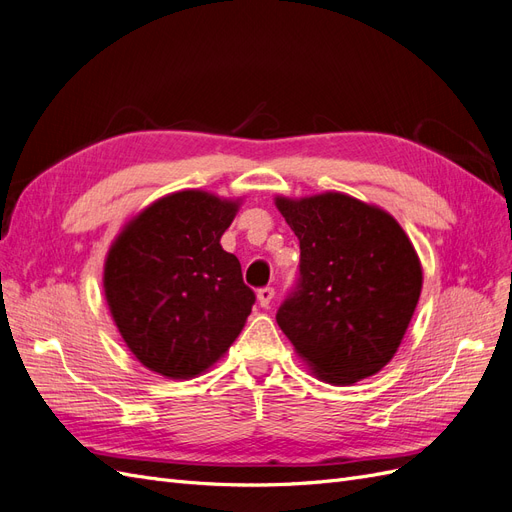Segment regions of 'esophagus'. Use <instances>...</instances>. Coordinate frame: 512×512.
<instances>
[{
  "label": "esophagus",
  "mask_w": 512,
  "mask_h": 512,
  "mask_svg": "<svg viewBox=\"0 0 512 512\" xmlns=\"http://www.w3.org/2000/svg\"><path fill=\"white\" fill-rule=\"evenodd\" d=\"M273 297H275V290H273L271 286L258 288V303H260L262 307H269L271 301H273Z\"/></svg>",
  "instance_id": "1"
}]
</instances>
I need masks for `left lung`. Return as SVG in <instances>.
I'll list each match as a JSON object with an SVG mask.
<instances>
[{
	"label": "left lung",
	"instance_id": "8db88e82",
	"mask_svg": "<svg viewBox=\"0 0 512 512\" xmlns=\"http://www.w3.org/2000/svg\"><path fill=\"white\" fill-rule=\"evenodd\" d=\"M299 237V280L275 314L318 378L352 384L389 363L416 309L423 269L389 213L327 192L277 198Z\"/></svg>",
	"mask_w": 512,
	"mask_h": 512
}]
</instances>
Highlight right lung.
<instances>
[{
  "mask_svg": "<svg viewBox=\"0 0 512 512\" xmlns=\"http://www.w3.org/2000/svg\"><path fill=\"white\" fill-rule=\"evenodd\" d=\"M239 203L200 190L160 198L123 228L104 292L123 342L166 378H194L235 342L256 294L220 239Z\"/></svg>",
  "mask_w": 512,
  "mask_h": 512,
  "instance_id": "right-lung-1",
  "label": "right lung"
}]
</instances>
